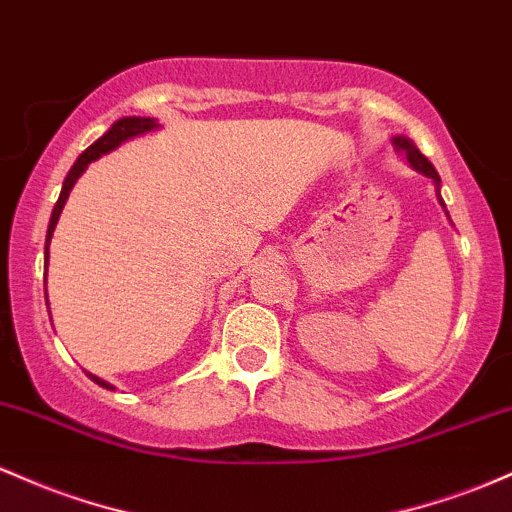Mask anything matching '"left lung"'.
<instances>
[{
    "instance_id": "obj_1",
    "label": "left lung",
    "mask_w": 512,
    "mask_h": 512,
    "mask_svg": "<svg viewBox=\"0 0 512 512\" xmlns=\"http://www.w3.org/2000/svg\"><path fill=\"white\" fill-rule=\"evenodd\" d=\"M394 149H396V152L404 154L406 159H409V164L413 166V169L421 171V174L430 176V179H433L435 183H440V176H438V171H435V166L430 164L426 157H423L421 149L413 145L411 140H406V137H396V140H394Z\"/></svg>"
}]
</instances>
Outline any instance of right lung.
<instances>
[{
	"mask_svg": "<svg viewBox=\"0 0 512 512\" xmlns=\"http://www.w3.org/2000/svg\"><path fill=\"white\" fill-rule=\"evenodd\" d=\"M157 128V123H154V118H120L118 123L111 125V130L106 132V135L99 137V140L94 142L91 147H86L82 152V157L74 162V166L70 169V174H67L65 183H62V191H60V198H57L55 208H53V215H50V225H48V237H45V268H48V246H50V239H53V229L57 225V220H60V212H62V205L67 203V195H70L72 186L77 183L79 176L84 174V169L89 166L94 159H99L101 154L111 152V149H116L120 142L130 140V137L135 135H142V132H149ZM91 380H94L99 387H106V389H113L111 384L99 380L96 375H89Z\"/></svg>",
	"mask_w": 512,
	"mask_h": 512,
	"instance_id": "1",
	"label": "right lung"
}]
</instances>
